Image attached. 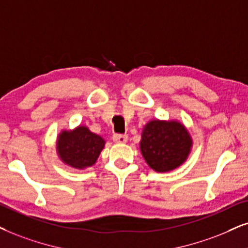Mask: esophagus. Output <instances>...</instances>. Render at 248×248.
<instances>
[{
	"mask_svg": "<svg viewBox=\"0 0 248 248\" xmlns=\"http://www.w3.org/2000/svg\"><path fill=\"white\" fill-rule=\"evenodd\" d=\"M113 140L118 144H124L128 140V137H127V135L118 134V135H114V136H113Z\"/></svg>",
	"mask_w": 248,
	"mask_h": 248,
	"instance_id": "obj_1",
	"label": "esophagus"
}]
</instances>
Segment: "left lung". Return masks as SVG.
Wrapping results in <instances>:
<instances>
[{
  "label": "left lung",
  "instance_id": "left-lung-1",
  "mask_svg": "<svg viewBox=\"0 0 248 248\" xmlns=\"http://www.w3.org/2000/svg\"><path fill=\"white\" fill-rule=\"evenodd\" d=\"M192 144L183 124L156 119L144 126L140 147L143 158L153 170L166 173L186 160Z\"/></svg>",
  "mask_w": 248,
  "mask_h": 248
}]
</instances>
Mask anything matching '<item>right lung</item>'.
<instances>
[{"mask_svg": "<svg viewBox=\"0 0 248 248\" xmlns=\"http://www.w3.org/2000/svg\"><path fill=\"white\" fill-rule=\"evenodd\" d=\"M104 146V139L92 133L86 126H79L73 130H62L56 143L61 160L75 169L95 165Z\"/></svg>", "mask_w": 248, "mask_h": 248, "instance_id": "right-lung-1", "label": "right lung"}]
</instances>
